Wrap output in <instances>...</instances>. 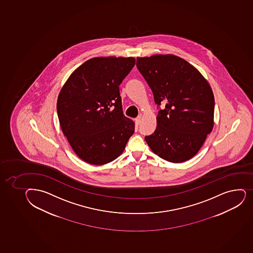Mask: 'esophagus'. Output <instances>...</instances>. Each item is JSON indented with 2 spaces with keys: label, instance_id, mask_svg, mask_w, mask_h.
I'll return each mask as SVG.
<instances>
[{
  "label": "esophagus",
  "instance_id": "34e87169",
  "mask_svg": "<svg viewBox=\"0 0 253 253\" xmlns=\"http://www.w3.org/2000/svg\"><path fill=\"white\" fill-rule=\"evenodd\" d=\"M141 122V116H138V117L136 118L135 119V124L136 125H138L140 124Z\"/></svg>",
  "mask_w": 253,
  "mask_h": 253
}]
</instances>
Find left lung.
I'll use <instances>...</instances> for the list:
<instances>
[{
	"mask_svg": "<svg viewBox=\"0 0 253 253\" xmlns=\"http://www.w3.org/2000/svg\"><path fill=\"white\" fill-rule=\"evenodd\" d=\"M137 67L164 110L154 133L145 137L154 154L171 163L195 156L214 125V95L204 76L177 55L137 58Z\"/></svg>",
	"mask_w": 253,
	"mask_h": 253,
	"instance_id": "8db88e82",
	"label": "left lung"
}]
</instances>
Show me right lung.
<instances>
[{"instance_id": "add662e5", "label": "right lung", "mask_w": 253, "mask_h": 253, "mask_svg": "<svg viewBox=\"0 0 253 253\" xmlns=\"http://www.w3.org/2000/svg\"><path fill=\"white\" fill-rule=\"evenodd\" d=\"M133 57H94L73 71L60 89V128L76 155L102 165L122 154L135 124L123 113L120 85Z\"/></svg>"}]
</instances>
